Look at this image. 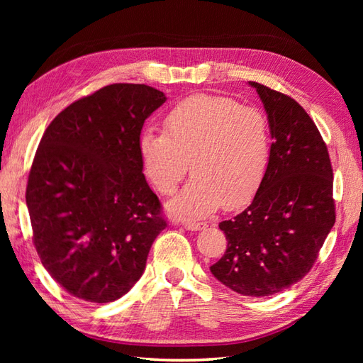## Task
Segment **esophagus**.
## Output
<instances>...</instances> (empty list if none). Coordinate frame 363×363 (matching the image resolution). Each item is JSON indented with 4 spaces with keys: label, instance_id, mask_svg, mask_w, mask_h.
<instances>
[{
    "label": "esophagus",
    "instance_id": "esophagus-1",
    "mask_svg": "<svg viewBox=\"0 0 363 363\" xmlns=\"http://www.w3.org/2000/svg\"><path fill=\"white\" fill-rule=\"evenodd\" d=\"M182 226L189 229V230H199L206 228V223H199V221H191V220H184Z\"/></svg>",
    "mask_w": 363,
    "mask_h": 363
}]
</instances>
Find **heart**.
<instances>
[{"label": "heart", "instance_id": "b5f03b06", "mask_svg": "<svg viewBox=\"0 0 363 363\" xmlns=\"http://www.w3.org/2000/svg\"><path fill=\"white\" fill-rule=\"evenodd\" d=\"M138 151L143 172L160 194L172 195L174 215L203 217L223 206L235 209L251 201L269 162V128L256 107L235 99L194 95L176 104L164 120V133L146 129Z\"/></svg>", "mask_w": 363, "mask_h": 363}]
</instances>
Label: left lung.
Instances as JSON below:
<instances>
[{"label":"left lung","instance_id":"1","mask_svg":"<svg viewBox=\"0 0 363 363\" xmlns=\"http://www.w3.org/2000/svg\"><path fill=\"white\" fill-rule=\"evenodd\" d=\"M273 143L252 203L220 223L226 252L211 267L243 296L279 293L311 272L335 223L333 167L318 128L295 99L259 82Z\"/></svg>","mask_w":363,"mask_h":363}]
</instances>
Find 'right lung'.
<instances>
[{
    "label": "right lung",
    "mask_w": 363,
    "mask_h": 363,
    "mask_svg": "<svg viewBox=\"0 0 363 363\" xmlns=\"http://www.w3.org/2000/svg\"><path fill=\"white\" fill-rule=\"evenodd\" d=\"M165 101L145 84H111L45 130L26 187L33 242L46 272L76 298L126 295L167 228L138 151L145 120Z\"/></svg>",
    "instance_id": "right-lung-1"
}]
</instances>
